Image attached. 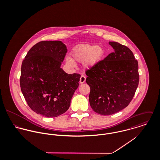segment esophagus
Listing matches in <instances>:
<instances>
[{"label":"esophagus","instance_id":"34e87169","mask_svg":"<svg viewBox=\"0 0 160 160\" xmlns=\"http://www.w3.org/2000/svg\"><path fill=\"white\" fill-rule=\"evenodd\" d=\"M86 81V77L84 76V75H82L80 78V80H79V82L81 84H82L84 82H85Z\"/></svg>","mask_w":160,"mask_h":160}]
</instances>
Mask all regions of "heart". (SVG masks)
<instances>
[{"label": "heart", "mask_w": 160, "mask_h": 160, "mask_svg": "<svg viewBox=\"0 0 160 160\" xmlns=\"http://www.w3.org/2000/svg\"><path fill=\"white\" fill-rule=\"evenodd\" d=\"M104 55V50L98 46L80 45L76 47L72 52V57L76 61L82 63L86 62L87 67H92L101 61ZM67 64L71 67L75 66L72 59L68 58L66 60Z\"/></svg>", "instance_id": "heart-1"}]
</instances>
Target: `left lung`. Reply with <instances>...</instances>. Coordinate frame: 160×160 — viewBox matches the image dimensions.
Wrapping results in <instances>:
<instances>
[{"label":"left lung","instance_id":"8db88e82","mask_svg":"<svg viewBox=\"0 0 160 160\" xmlns=\"http://www.w3.org/2000/svg\"><path fill=\"white\" fill-rule=\"evenodd\" d=\"M109 44L114 52L86 71L90 105L102 115L114 114L128 107L139 81L138 62L132 52L116 42Z\"/></svg>","mask_w":160,"mask_h":160}]
</instances>
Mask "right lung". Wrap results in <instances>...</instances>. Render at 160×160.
<instances>
[{
	"label": "right lung",
	"mask_w": 160,
	"mask_h": 160,
	"mask_svg": "<svg viewBox=\"0 0 160 160\" xmlns=\"http://www.w3.org/2000/svg\"><path fill=\"white\" fill-rule=\"evenodd\" d=\"M67 52L62 41H41L23 60L21 90L28 106L37 114L53 118L68 110L81 75L67 74L60 68Z\"/></svg>",
	"instance_id": "1"
}]
</instances>
